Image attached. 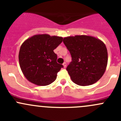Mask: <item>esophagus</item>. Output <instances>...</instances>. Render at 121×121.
<instances>
[{
	"label": "esophagus",
	"mask_w": 121,
	"mask_h": 121,
	"mask_svg": "<svg viewBox=\"0 0 121 121\" xmlns=\"http://www.w3.org/2000/svg\"><path fill=\"white\" fill-rule=\"evenodd\" d=\"M63 67H64V68L66 67V66H67L66 63H65V62H64V63L63 64Z\"/></svg>",
	"instance_id": "esophagus-1"
}]
</instances>
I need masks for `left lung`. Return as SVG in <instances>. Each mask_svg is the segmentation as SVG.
Instances as JSON below:
<instances>
[{"label": "left lung", "instance_id": "8db88e82", "mask_svg": "<svg viewBox=\"0 0 121 121\" xmlns=\"http://www.w3.org/2000/svg\"><path fill=\"white\" fill-rule=\"evenodd\" d=\"M63 42L72 57L66 68L72 81L81 86L97 82L104 74L108 63V52L104 42L86 35L64 37Z\"/></svg>", "mask_w": 121, "mask_h": 121}]
</instances>
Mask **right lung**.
<instances>
[{"mask_svg":"<svg viewBox=\"0 0 121 121\" xmlns=\"http://www.w3.org/2000/svg\"><path fill=\"white\" fill-rule=\"evenodd\" d=\"M62 41V37L42 34L34 35L23 43L19 54V64L28 81L45 86L56 80L63 65L57 63V56L53 51Z\"/></svg>","mask_w":121,"mask_h":121,"instance_id":"add662e5","label":"right lung"}]
</instances>
